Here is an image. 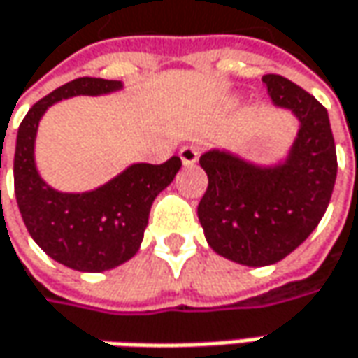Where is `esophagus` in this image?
<instances>
[{"instance_id": "34e87169", "label": "esophagus", "mask_w": 358, "mask_h": 358, "mask_svg": "<svg viewBox=\"0 0 358 358\" xmlns=\"http://www.w3.org/2000/svg\"><path fill=\"white\" fill-rule=\"evenodd\" d=\"M181 161H183V165H193V163H197V159L201 155V147L199 145H187L181 149Z\"/></svg>"}]
</instances>
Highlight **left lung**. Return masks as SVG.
Instances as JSON below:
<instances>
[{
	"label": "left lung",
	"mask_w": 358,
	"mask_h": 358,
	"mask_svg": "<svg viewBox=\"0 0 358 358\" xmlns=\"http://www.w3.org/2000/svg\"><path fill=\"white\" fill-rule=\"evenodd\" d=\"M275 105L301 129L287 163L261 169L221 151L201 155L209 185L197 215L215 253L249 267L285 259L319 225L337 179V149L327 109L287 77H263Z\"/></svg>",
	"instance_id": "8db88e82"
}]
</instances>
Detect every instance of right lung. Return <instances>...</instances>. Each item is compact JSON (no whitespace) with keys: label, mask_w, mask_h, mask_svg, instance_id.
Listing matches in <instances>:
<instances>
[{"label":"right lung","mask_w":358,"mask_h":358,"mask_svg":"<svg viewBox=\"0 0 358 358\" xmlns=\"http://www.w3.org/2000/svg\"><path fill=\"white\" fill-rule=\"evenodd\" d=\"M119 87L121 81L115 79H73L39 99L17 131L13 185L21 219L51 259L85 273L117 267L139 251L153 201L181 169V159L175 155L161 165H131L107 185L81 195L57 193L41 181L35 171L34 141L45 109L65 97L99 95Z\"/></svg>","instance_id":"obj_1"}]
</instances>
